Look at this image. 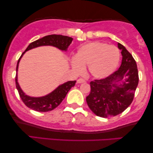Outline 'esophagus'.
<instances>
[{"mask_svg": "<svg viewBox=\"0 0 153 153\" xmlns=\"http://www.w3.org/2000/svg\"><path fill=\"white\" fill-rule=\"evenodd\" d=\"M85 81L83 79H79L78 80H77V83H84Z\"/></svg>", "mask_w": 153, "mask_h": 153, "instance_id": "34e87169", "label": "esophagus"}]
</instances>
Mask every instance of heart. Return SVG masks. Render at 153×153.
I'll return each instance as SVG.
<instances>
[{
	"instance_id": "obj_1",
	"label": "heart",
	"mask_w": 153,
	"mask_h": 153,
	"mask_svg": "<svg viewBox=\"0 0 153 153\" xmlns=\"http://www.w3.org/2000/svg\"><path fill=\"white\" fill-rule=\"evenodd\" d=\"M120 51L114 45L93 42L79 48L72 61V68L77 73L82 72L83 68L88 67L90 74L97 79L110 76L118 67Z\"/></svg>"
}]
</instances>
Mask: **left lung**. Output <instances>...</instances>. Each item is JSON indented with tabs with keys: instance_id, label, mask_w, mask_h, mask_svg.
<instances>
[{
	"instance_id": "left-lung-1",
	"label": "left lung",
	"mask_w": 153,
	"mask_h": 153,
	"mask_svg": "<svg viewBox=\"0 0 153 153\" xmlns=\"http://www.w3.org/2000/svg\"><path fill=\"white\" fill-rule=\"evenodd\" d=\"M123 59L116 72L103 79L92 81L88 106L97 116H115L124 111L133 101L139 83L137 62L124 46L118 43Z\"/></svg>"
}]
</instances>
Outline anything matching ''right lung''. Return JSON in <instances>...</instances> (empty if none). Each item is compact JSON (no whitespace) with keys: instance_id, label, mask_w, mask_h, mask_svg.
I'll list each match as a JSON object with an SVG mask.
<instances>
[{"instance_id":"obj_1","label":"right lung","mask_w":153,"mask_h":153,"mask_svg":"<svg viewBox=\"0 0 153 153\" xmlns=\"http://www.w3.org/2000/svg\"><path fill=\"white\" fill-rule=\"evenodd\" d=\"M72 40L73 38L72 37L65 36V35H50L33 42L28 45V47L26 48V49L19 59L17 65H16V72L18 71L20 59L26 51L34 49V48L41 47V46H53L62 51H67ZM15 82L16 89L19 94L21 99L26 106L38 112H47L53 110L61 103L71 88L74 86L76 81H69L68 82L64 83L63 84L60 85L58 88H56L51 93L39 97H30V96L26 95L23 92L17 81V74H16Z\"/></svg>"}]
</instances>
